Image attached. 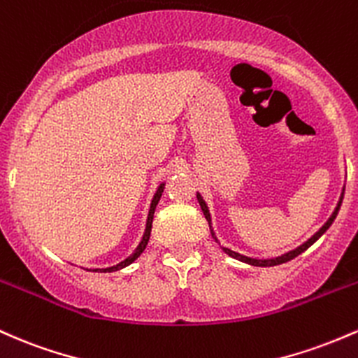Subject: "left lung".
Listing matches in <instances>:
<instances>
[{
	"label": "left lung",
	"mask_w": 358,
	"mask_h": 358,
	"mask_svg": "<svg viewBox=\"0 0 358 358\" xmlns=\"http://www.w3.org/2000/svg\"><path fill=\"white\" fill-rule=\"evenodd\" d=\"M343 192H345V187L343 189H341V194H340V199H338V203H336V208L335 210H333V213H331V216L330 218L327 220V223L323 224V227L320 228L318 231L315 233V235L311 236V238H308L306 242L304 243H301L299 247H296L294 250H289V252H286V254H282V255H279V257H272V259H257V257H248V255H243V254H238V252H235V250H231V248H227V247H223L222 243H220V240L216 238V233H215V230H213V222H211V213H210V208H208V204H206V201H204V198L203 196H201V192H196V198H198V203H199V206H201V210H203V213H204V218H206V222H208V224H210V231H211V236H213V240H215L216 243L220 245V247H222V250L224 252V254L227 255H230V257H233V259H236V260H240V262H245V264H248V266H255V267H272V266H279V264H284V262H289V260H292L294 259V257H298L299 254H303L304 250H308L309 247H311L313 243L316 242V240L320 238L321 235H323L324 231L328 230V228L331 227V223L335 222V218H336V215H338V211H340V206H341V201H343Z\"/></svg>",
	"instance_id": "obj_1"
}]
</instances>
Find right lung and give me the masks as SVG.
I'll return each instance as SVG.
<instances>
[{"mask_svg":"<svg viewBox=\"0 0 358 358\" xmlns=\"http://www.w3.org/2000/svg\"><path fill=\"white\" fill-rule=\"evenodd\" d=\"M164 187H166V182H160L159 187H157V191H155L154 198H152V201H150V208H148L147 223H145V231H143V236H142V240H140L138 247H136L135 250L131 252V254L128 255L125 260H122V262L116 264V266H113V267H106V268H87V271H90V272H104V274H106V272H115V271H120V268L128 267V266H130V264H134L135 260L138 259L140 255H142V252L145 250L148 240H150L152 222H154V213H155V208H157V204H159V201H160V196H162V192H164Z\"/></svg>","mask_w":358,"mask_h":358,"instance_id":"obj_1","label":"right lung"}]
</instances>
